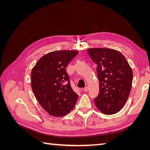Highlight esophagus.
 Here are the masks:
<instances>
[{"instance_id": "obj_1", "label": "esophagus", "mask_w": 150, "mask_h": 150, "mask_svg": "<svg viewBox=\"0 0 150 150\" xmlns=\"http://www.w3.org/2000/svg\"><path fill=\"white\" fill-rule=\"evenodd\" d=\"M89 88L88 86H86V88H84V91L85 92H88V91H89Z\"/></svg>"}]
</instances>
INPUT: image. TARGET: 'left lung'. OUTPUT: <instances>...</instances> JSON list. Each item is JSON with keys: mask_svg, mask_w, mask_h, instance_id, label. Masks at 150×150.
Returning <instances> with one entry per match:
<instances>
[{"mask_svg": "<svg viewBox=\"0 0 150 150\" xmlns=\"http://www.w3.org/2000/svg\"><path fill=\"white\" fill-rule=\"evenodd\" d=\"M89 56L97 64L99 93L95 105L105 115L120 111L128 100L132 86L133 71L118 51L107 48H89Z\"/></svg>", "mask_w": 150, "mask_h": 150, "instance_id": "8db88e82", "label": "left lung"}]
</instances>
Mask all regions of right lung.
<instances>
[{
    "label": "right lung",
    "instance_id": "right-lung-1",
    "mask_svg": "<svg viewBox=\"0 0 150 150\" xmlns=\"http://www.w3.org/2000/svg\"><path fill=\"white\" fill-rule=\"evenodd\" d=\"M77 51H55L40 57L31 72L35 98L50 115L61 117L73 110L78 95L72 90L66 68Z\"/></svg>",
    "mask_w": 150,
    "mask_h": 150
}]
</instances>
